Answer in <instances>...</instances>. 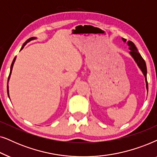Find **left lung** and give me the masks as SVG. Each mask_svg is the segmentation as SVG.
Returning a JSON list of instances; mask_svg holds the SVG:
<instances>
[{"mask_svg": "<svg viewBox=\"0 0 157 157\" xmlns=\"http://www.w3.org/2000/svg\"><path fill=\"white\" fill-rule=\"evenodd\" d=\"M123 40H124V41H125V42L126 41V39H123ZM127 44H128V45L129 46V49L131 50L130 52L131 55L133 57V59H134L136 62L137 63L138 66H139L140 69L141 70L144 77H145L146 84H147L146 85V86H147V89L148 90V82H147V65H146V62L144 61L143 58H142L141 54H139V52H138V50L136 49V47L134 44H133L131 41H128V42H127Z\"/></svg>", "mask_w": 157, "mask_h": 157, "instance_id": "8db88e82", "label": "left lung"}]
</instances>
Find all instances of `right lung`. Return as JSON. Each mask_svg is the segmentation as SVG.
Returning a JSON list of instances; mask_svg holds the SVG:
<instances>
[{
  "label": "right lung",
  "mask_w": 157,
  "mask_h": 157,
  "mask_svg": "<svg viewBox=\"0 0 157 157\" xmlns=\"http://www.w3.org/2000/svg\"><path fill=\"white\" fill-rule=\"evenodd\" d=\"M35 38H33V37H31V38H30V39H27V40L25 41V43L24 44H23V46H22V47H21V50L24 47V46L27 43L29 42V41H31V40H33V39H34ZM15 60H16V57L14 58L13 59V62H12V64H11V66H10V74H9V76H8V80H9V78H10V73H11V71H12V69H13V64H14V62H15ZM7 93H8V97H9V94H8V86L7 85Z\"/></svg>",
  "instance_id": "right-lung-1"
}]
</instances>
